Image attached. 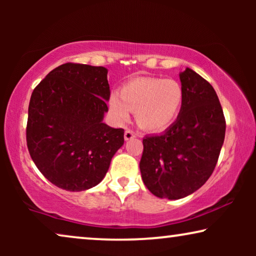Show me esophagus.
Returning a JSON list of instances; mask_svg holds the SVG:
<instances>
[{
    "label": "esophagus",
    "mask_w": 256,
    "mask_h": 256,
    "mask_svg": "<svg viewBox=\"0 0 256 256\" xmlns=\"http://www.w3.org/2000/svg\"><path fill=\"white\" fill-rule=\"evenodd\" d=\"M135 136H136V134L134 132L130 130V129H126V132H124V140H126V141L134 138Z\"/></svg>",
    "instance_id": "34e87169"
}]
</instances>
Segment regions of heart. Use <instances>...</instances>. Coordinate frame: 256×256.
I'll return each instance as SVG.
<instances>
[{
	"instance_id": "heart-1",
	"label": "heart",
	"mask_w": 256,
	"mask_h": 256,
	"mask_svg": "<svg viewBox=\"0 0 256 256\" xmlns=\"http://www.w3.org/2000/svg\"><path fill=\"white\" fill-rule=\"evenodd\" d=\"M183 87L174 79L138 76L110 94L108 112L114 122L128 121L135 113L138 126L146 132H162L176 120L183 106Z\"/></svg>"
}]
</instances>
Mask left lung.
Instances as JSON below:
<instances>
[{
  "mask_svg": "<svg viewBox=\"0 0 256 256\" xmlns=\"http://www.w3.org/2000/svg\"><path fill=\"white\" fill-rule=\"evenodd\" d=\"M183 106L163 134L146 136L140 162L143 183L156 197L180 199L211 177L225 138L226 121L208 80L186 68L180 74Z\"/></svg>",
  "mask_w": 256,
  "mask_h": 256,
  "instance_id": "8db88e82",
  "label": "left lung"
}]
</instances>
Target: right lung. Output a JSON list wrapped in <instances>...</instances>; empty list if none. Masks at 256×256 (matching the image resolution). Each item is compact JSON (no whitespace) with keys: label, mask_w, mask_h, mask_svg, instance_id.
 I'll use <instances>...</instances> for the list:
<instances>
[{"label":"right lung","mask_w":256,"mask_h":256,"mask_svg":"<svg viewBox=\"0 0 256 256\" xmlns=\"http://www.w3.org/2000/svg\"><path fill=\"white\" fill-rule=\"evenodd\" d=\"M107 68L66 62L34 87L29 104L26 144L44 177L68 191H84L104 180L124 130L104 124L110 90Z\"/></svg>","instance_id":"1"}]
</instances>
